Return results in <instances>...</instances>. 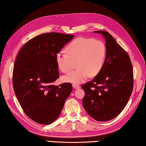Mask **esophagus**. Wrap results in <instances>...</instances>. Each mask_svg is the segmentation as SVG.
<instances>
[{
    "label": "esophagus",
    "mask_w": 146,
    "mask_h": 146,
    "mask_svg": "<svg viewBox=\"0 0 146 146\" xmlns=\"http://www.w3.org/2000/svg\"><path fill=\"white\" fill-rule=\"evenodd\" d=\"M73 88L74 89H75V90H77V89L80 88V86L76 85V84H73Z\"/></svg>",
    "instance_id": "esophagus-1"
}]
</instances>
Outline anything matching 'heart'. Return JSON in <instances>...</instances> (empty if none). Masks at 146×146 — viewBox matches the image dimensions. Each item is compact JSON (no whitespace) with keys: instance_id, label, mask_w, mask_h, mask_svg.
I'll return each mask as SVG.
<instances>
[{"instance_id":"b5f03b06","label":"heart","mask_w":146,"mask_h":146,"mask_svg":"<svg viewBox=\"0 0 146 146\" xmlns=\"http://www.w3.org/2000/svg\"><path fill=\"white\" fill-rule=\"evenodd\" d=\"M66 53L59 52L55 56L58 68L64 73L70 71L77 61L76 70L64 76V82L80 84L91 76L100 73L104 64L106 46L101 40L93 38L78 37L66 48Z\"/></svg>"}]
</instances>
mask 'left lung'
<instances>
[{"mask_svg":"<svg viewBox=\"0 0 146 146\" xmlns=\"http://www.w3.org/2000/svg\"><path fill=\"white\" fill-rule=\"evenodd\" d=\"M93 32L105 38L107 51L100 73L82 86V104L90 117L104 122L115 118L126 106L133 91V71L129 55L108 32Z\"/></svg>","mask_w":146,"mask_h":146,"instance_id":"1","label":"left lung"}]
</instances>
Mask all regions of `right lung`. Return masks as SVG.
I'll use <instances>...</instances> for the list:
<instances>
[{
  "instance_id": "obj_1",
  "label": "right lung",
  "mask_w": 146,
  "mask_h": 146,
  "mask_svg": "<svg viewBox=\"0 0 146 146\" xmlns=\"http://www.w3.org/2000/svg\"><path fill=\"white\" fill-rule=\"evenodd\" d=\"M73 35L47 33L24 44L15 62L13 84L24 113L35 122L48 125L59 115L72 91V85L53 83L59 77L55 56Z\"/></svg>"
}]
</instances>
